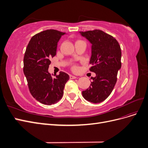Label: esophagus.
Listing matches in <instances>:
<instances>
[{
  "label": "esophagus",
  "mask_w": 148,
  "mask_h": 148,
  "mask_svg": "<svg viewBox=\"0 0 148 148\" xmlns=\"http://www.w3.org/2000/svg\"><path fill=\"white\" fill-rule=\"evenodd\" d=\"M70 79H76V78H77V77H76L75 76L70 75Z\"/></svg>",
  "instance_id": "esophagus-1"
}]
</instances>
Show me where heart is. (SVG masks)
<instances>
[{"instance_id": "1", "label": "heart", "mask_w": 148, "mask_h": 148, "mask_svg": "<svg viewBox=\"0 0 148 148\" xmlns=\"http://www.w3.org/2000/svg\"><path fill=\"white\" fill-rule=\"evenodd\" d=\"M73 69H74V70H77V67H76V66H74Z\"/></svg>"}]
</instances>
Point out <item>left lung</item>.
Here are the masks:
<instances>
[{"label": "left lung", "mask_w": 148, "mask_h": 148, "mask_svg": "<svg viewBox=\"0 0 148 148\" xmlns=\"http://www.w3.org/2000/svg\"><path fill=\"white\" fill-rule=\"evenodd\" d=\"M79 33L92 44L89 70L96 75L91 78L90 86L82 91V95L89 102L100 103L109 97L117 82L118 71L122 66L121 48L113 36L101 30Z\"/></svg>", "instance_id": "8db88e82"}]
</instances>
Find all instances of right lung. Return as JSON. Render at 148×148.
<instances>
[{"instance_id":"obj_1","label":"right lung","mask_w":148,"mask_h":148,"mask_svg":"<svg viewBox=\"0 0 148 148\" xmlns=\"http://www.w3.org/2000/svg\"><path fill=\"white\" fill-rule=\"evenodd\" d=\"M65 34L55 29H47L31 38L23 59V72L31 95L46 105L57 103L62 97L69 75L60 71L52 78L48 69L50 59L56 55L57 42Z\"/></svg>"}]
</instances>
